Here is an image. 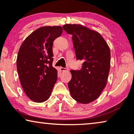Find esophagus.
<instances>
[{
	"instance_id": "esophagus-1",
	"label": "esophagus",
	"mask_w": 134,
	"mask_h": 134,
	"mask_svg": "<svg viewBox=\"0 0 134 134\" xmlns=\"http://www.w3.org/2000/svg\"><path fill=\"white\" fill-rule=\"evenodd\" d=\"M60 70L61 71H66L68 70L67 68H65L63 67H60Z\"/></svg>"
}]
</instances>
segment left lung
<instances>
[{"mask_svg":"<svg viewBox=\"0 0 134 134\" xmlns=\"http://www.w3.org/2000/svg\"><path fill=\"white\" fill-rule=\"evenodd\" d=\"M77 60H83L80 70H71L68 88L71 96L79 103L89 104L97 99L105 87L110 68V51L99 33L80 24H65Z\"/></svg>","mask_w":134,"mask_h":134,"instance_id":"1","label":"left lung"}]
</instances>
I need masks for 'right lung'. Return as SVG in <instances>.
Instances as JSON below:
<instances>
[{"instance_id": "add662e5", "label": "right lung", "mask_w": 134, "mask_h": 134, "mask_svg": "<svg viewBox=\"0 0 134 134\" xmlns=\"http://www.w3.org/2000/svg\"><path fill=\"white\" fill-rule=\"evenodd\" d=\"M62 32L61 26L40 27L20 47L16 60L18 76L25 94L34 102L48 99L57 80V70L52 66V46Z\"/></svg>"}]
</instances>
